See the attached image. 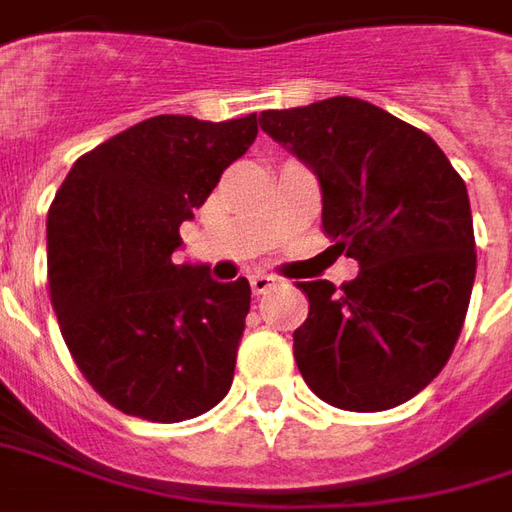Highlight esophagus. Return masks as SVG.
Instances as JSON below:
<instances>
[{
  "label": "esophagus",
  "instance_id": "1",
  "mask_svg": "<svg viewBox=\"0 0 512 512\" xmlns=\"http://www.w3.org/2000/svg\"><path fill=\"white\" fill-rule=\"evenodd\" d=\"M276 276H267V273H256V276H250V290L253 295H264V292L270 290V287H276Z\"/></svg>",
  "mask_w": 512,
  "mask_h": 512
}]
</instances>
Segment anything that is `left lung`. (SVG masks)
Listing matches in <instances>:
<instances>
[{"instance_id":"8db88e82","label":"left lung","mask_w":512,"mask_h":512,"mask_svg":"<svg viewBox=\"0 0 512 512\" xmlns=\"http://www.w3.org/2000/svg\"><path fill=\"white\" fill-rule=\"evenodd\" d=\"M259 125L315 172L323 231L359 262L343 287L298 284L303 382L351 412L410 401L449 362L477 276L463 178L424 130L357 97L262 111Z\"/></svg>"}]
</instances>
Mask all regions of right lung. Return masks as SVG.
<instances>
[{
  "label": "right lung",
  "mask_w": 512,
  "mask_h": 512,
  "mask_svg": "<svg viewBox=\"0 0 512 512\" xmlns=\"http://www.w3.org/2000/svg\"><path fill=\"white\" fill-rule=\"evenodd\" d=\"M256 114L228 122L161 114L74 161L47 214L52 309L88 384L125 415L178 424L234 382L248 278L220 284L175 264L225 167L256 142Z\"/></svg>",
  "instance_id": "right-lung-1"
}]
</instances>
